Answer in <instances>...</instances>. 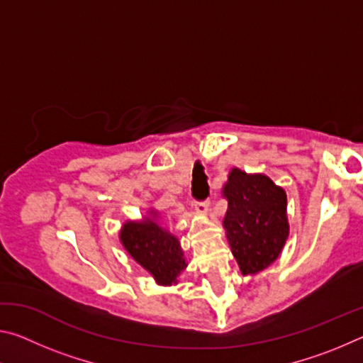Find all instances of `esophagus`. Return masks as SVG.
<instances>
[{"instance_id": "34e87169", "label": "esophagus", "mask_w": 363, "mask_h": 363, "mask_svg": "<svg viewBox=\"0 0 363 363\" xmlns=\"http://www.w3.org/2000/svg\"><path fill=\"white\" fill-rule=\"evenodd\" d=\"M210 206H211V201L208 199L201 200V201H195V208L200 214H208V211H210Z\"/></svg>"}]
</instances>
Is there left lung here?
I'll return each instance as SVG.
<instances>
[{
  "label": "left lung",
  "instance_id": "obj_1",
  "mask_svg": "<svg viewBox=\"0 0 363 363\" xmlns=\"http://www.w3.org/2000/svg\"><path fill=\"white\" fill-rule=\"evenodd\" d=\"M229 208L224 229L243 275L277 259L288 237L286 195L264 174L232 169L224 187Z\"/></svg>",
  "mask_w": 363,
  "mask_h": 363
}]
</instances>
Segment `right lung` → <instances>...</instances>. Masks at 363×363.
I'll list each match as a JSON object with an SVG mask.
<instances>
[{"mask_svg":"<svg viewBox=\"0 0 363 363\" xmlns=\"http://www.w3.org/2000/svg\"><path fill=\"white\" fill-rule=\"evenodd\" d=\"M120 238L128 253L149 270L160 285L176 284V277L187 266L179 240L152 220L125 224Z\"/></svg>","mask_w":363,"mask_h":363,"instance_id":"right-lung-1","label":"right lung"}]
</instances>
